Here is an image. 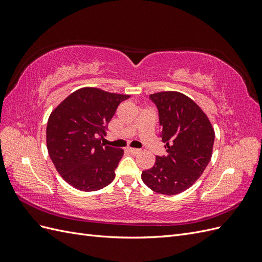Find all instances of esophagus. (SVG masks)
I'll return each instance as SVG.
<instances>
[{
	"label": "esophagus",
	"instance_id": "34e87169",
	"mask_svg": "<svg viewBox=\"0 0 262 262\" xmlns=\"http://www.w3.org/2000/svg\"><path fill=\"white\" fill-rule=\"evenodd\" d=\"M126 150H128V152H129V153H131V154H139V153H140V149H139V148L128 147V148H126Z\"/></svg>",
	"mask_w": 262,
	"mask_h": 262
}]
</instances>
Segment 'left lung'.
I'll return each mask as SVG.
<instances>
[{
	"label": "left lung",
	"mask_w": 262,
	"mask_h": 262,
	"mask_svg": "<svg viewBox=\"0 0 262 262\" xmlns=\"http://www.w3.org/2000/svg\"><path fill=\"white\" fill-rule=\"evenodd\" d=\"M158 109L161 138L167 155L156 156L142 171L144 184L157 193L175 195L191 187L211 161L215 133L208 116L179 92L149 95Z\"/></svg>",
	"instance_id": "obj_1"
}]
</instances>
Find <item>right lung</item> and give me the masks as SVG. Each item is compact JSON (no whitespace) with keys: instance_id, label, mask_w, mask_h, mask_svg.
Segmentation results:
<instances>
[{"instance_id":"1","label":"right lung","mask_w":262,"mask_h":262,"mask_svg":"<svg viewBox=\"0 0 262 262\" xmlns=\"http://www.w3.org/2000/svg\"><path fill=\"white\" fill-rule=\"evenodd\" d=\"M130 95L83 87L53 109L47 124V148L60 176L81 191L108 186L123 149L100 143L117 107Z\"/></svg>"}]
</instances>
